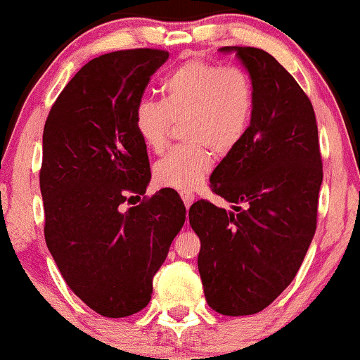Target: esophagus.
<instances>
[{"label": "esophagus", "instance_id": "esophagus-1", "mask_svg": "<svg viewBox=\"0 0 360 360\" xmlns=\"http://www.w3.org/2000/svg\"><path fill=\"white\" fill-rule=\"evenodd\" d=\"M181 198H183L186 208H189V206L193 205V201H194V194L193 193H181Z\"/></svg>", "mask_w": 360, "mask_h": 360}]
</instances>
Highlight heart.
<instances>
[{"mask_svg":"<svg viewBox=\"0 0 360 360\" xmlns=\"http://www.w3.org/2000/svg\"><path fill=\"white\" fill-rule=\"evenodd\" d=\"M162 101L142 100L135 108V130L148 150L160 154L179 123L188 146L174 148L154 166L162 188L193 191L212 169V150L233 152L249 131L255 110V86L238 65L194 57L167 74Z\"/></svg>","mask_w":360,"mask_h":360,"instance_id":"obj_1","label":"heart"}]
</instances>
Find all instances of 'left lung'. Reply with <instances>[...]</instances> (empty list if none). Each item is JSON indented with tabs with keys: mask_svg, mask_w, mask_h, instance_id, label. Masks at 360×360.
Masks as SVG:
<instances>
[{
	"mask_svg": "<svg viewBox=\"0 0 360 360\" xmlns=\"http://www.w3.org/2000/svg\"><path fill=\"white\" fill-rule=\"evenodd\" d=\"M220 51H233L249 71L254 118L210 179L233 212L196 201L189 225L201 240L198 269L206 303L221 315L242 316L269 307L300 271L316 230L323 167L315 110L295 77L262 49Z\"/></svg>",
	"mask_w": 360,
	"mask_h": 360,
	"instance_id": "obj_1",
	"label": "left lung"
}]
</instances>
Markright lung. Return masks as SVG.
Returning a JSON list of instances; mask_svg holds the SVG:
<instances>
[{"label":"right lung","instance_id":"right-lung-1","mask_svg":"<svg viewBox=\"0 0 360 360\" xmlns=\"http://www.w3.org/2000/svg\"><path fill=\"white\" fill-rule=\"evenodd\" d=\"M167 57L160 49H128L89 60L44 127L45 242L74 295L108 318L147 307L152 278L186 220L174 191L123 208L150 181L135 108Z\"/></svg>","mask_w":360,"mask_h":360}]
</instances>
